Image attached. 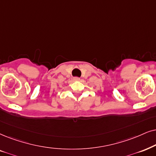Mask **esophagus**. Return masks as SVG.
<instances>
[{"label":"esophagus","mask_w":156,"mask_h":156,"mask_svg":"<svg viewBox=\"0 0 156 156\" xmlns=\"http://www.w3.org/2000/svg\"><path fill=\"white\" fill-rule=\"evenodd\" d=\"M73 80H75V81H79L80 78H77V77H76V78H73Z\"/></svg>","instance_id":"obj_1"}]
</instances>
